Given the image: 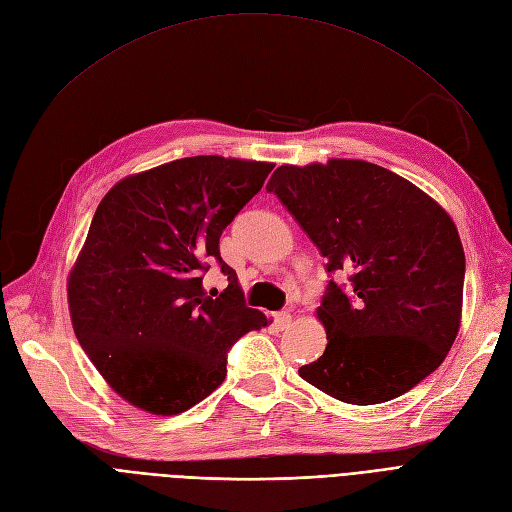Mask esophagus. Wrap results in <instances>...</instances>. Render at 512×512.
Wrapping results in <instances>:
<instances>
[{"label": "esophagus", "mask_w": 512, "mask_h": 512, "mask_svg": "<svg viewBox=\"0 0 512 512\" xmlns=\"http://www.w3.org/2000/svg\"><path fill=\"white\" fill-rule=\"evenodd\" d=\"M275 321H277V325L281 327V330H285V327H290V323H292V313L290 311H281V313L275 315Z\"/></svg>", "instance_id": "1"}]
</instances>
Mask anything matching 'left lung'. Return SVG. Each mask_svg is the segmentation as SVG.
<instances>
[{
  "label": "left lung",
  "instance_id": "left-lung-1",
  "mask_svg": "<svg viewBox=\"0 0 512 512\" xmlns=\"http://www.w3.org/2000/svg\"><path fill=\"white\" fill-rule=\"evenodd\" d=\"M311 237L334 279L317 309L323 355L302 380L374 405L433 374L460 330L464 250L454 220L410 180L361 159L279 166L267 185Z\"/></svg>",
  "mask_w": 512,
  "mask_h": 512
}]
</instances>
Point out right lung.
I'll list each match as a JSON object with an SVG mask.
<instances>
[{"label": "right lung", "mask_w": 512, "mask_h": 512, "mask_svg": "<svg viewBox=\"0 0 512 512\" xmlns=\"http://www.w3.org/2000/svg\"><path fill=\"white\" fill-rule=\"evenodd\" d=\"M275 163L197 155L119 180L102 197L69 275L75 336L113 391L155 416L206 399L227 376V353L269 325L245 306L220 235ZM216 259L228 288L208 295Z\"/></svg>", "instance_id": "obj_1"}]
</instances>
